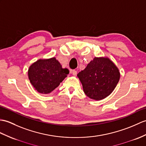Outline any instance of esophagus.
Here are the masks:
<instances>
[{
    "mask_svg": "<svg viewBox=\"0 0 146 146\" xmlns=\"http://www.w3.org/2000/svg\"><path fill=\"white\" fill-rule=\"evenodd\" d=\"M71 73H72L73 74V75H74V76H75L76 74H77V72H76V70H73L71 71Z\"/></svg>",
    "mask_w": 146,
    "mask_h": 146,
    "instance_id": "esophagus-1",
    "label": "esophagus"
}]
</instances>
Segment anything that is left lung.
Segmentation results:
<instances>
[{
	"instance_id": "obj_1",
	"label": "left lung",
	"mask_w": 146,
	"mask_h": 146,
	"mask_svg": "<svg viewBox=\"0 0 146 146\" xmlns=\"http://www.w3.org/2000/svg\"><path fill=\"white\" fill-rule=\"evenodd\" d=\"M77 76L82 83L86 95L98 101L113 92L119 82L120 73L109 58L95 57Z\"/></svg>"
}]
</instances>
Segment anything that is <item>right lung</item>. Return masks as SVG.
<instances>
[{
	"label": "right lung",
	"mask_w": 146,
	"mask_h": 146,
	"mask_svg": "<svg viewBox=\"0 0 146 146\" xmlns=\"http://www.w3.org/2000/svg\"><path fill=\"white\" fill-rule=\"evenodd\" d=\"M69 74L63 68L55 58L38 60L29 67L28 74L30 83L38 92L48 94L59 86Z\"/></svg>",
	"instance_id": "add662e5"
}]
</instances>
